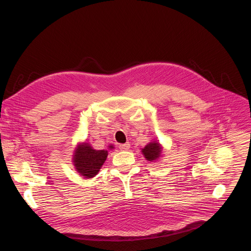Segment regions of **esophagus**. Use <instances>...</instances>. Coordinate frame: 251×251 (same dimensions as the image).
Here are the masks:
<instances>
[{
	"label": "esophagus",
	"mask_w": 251,
	"mask_h": 251,
	"mask_svg": "<svg viewBox=\"0 0 251 251\" xmlns=\"http://www.w3.org/2000/svg\"><path fill=\"white\" fill-rule=\"evenodd\" d=\"M119 149L120 150H128L130 148V143L129 142H126V143H123V144H119Z\"/></svg>",
	"instance_id": "34e87169"
}]
</instances>
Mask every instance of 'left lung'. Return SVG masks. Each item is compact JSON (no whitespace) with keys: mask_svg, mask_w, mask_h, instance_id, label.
<instances>
[{"mask_svg":"<svg viewBox=\"0 0 251 251\" xmlns=\"http://www.w3.org/2000/svg\"><path fill=\"white\" fill-rule=\"evenodd\" d=\"M163 149L162 144L154 139L141 148V153L148 162H157L163 156Z\"/></svg>","mask_w":251,"mask_h":251,"instance_id":"left-lung-1","label":"left lung"}]
</instances>
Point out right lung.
Instances as JSON below:
<instances>
[{"label": "right lung", "instance_id": "right-lung-1", "mask_svg": "<svg viewBox=\"0 0 251 251\" xmlns=\"http://www.w3.org/2000/svg\"><path fill=\"white\" fill-rule=\"evenodd\" d=\"M112 149H114L112 144L108 146V149L96 150L86 141L78 142L73 153V166L76 171L84 178H93L98 174L107 160L109 154L108 150Z\"/></svg>", "mask_w": 251, "mask_h": 251}]
</instances>
